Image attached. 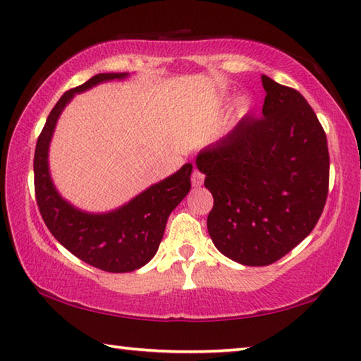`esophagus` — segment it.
<instances>
[{
	"mask_svg": "<svg viewBox=\"0 0 361 361\" xmlns=\"http://www.w3.org/2000/svg\"><path fill=\"white\" fill-rule=\"evenodd\" d=\"M203 180H205V175H203L199 169H194L192 170V175H191V181H192V186L199 188L203 185Z\"/></svg>",
	"mask_w": 361,
	"mask_h": 361,
	"instance_id": "34e87169",
	"label": "esophagus"
}]
</instances>
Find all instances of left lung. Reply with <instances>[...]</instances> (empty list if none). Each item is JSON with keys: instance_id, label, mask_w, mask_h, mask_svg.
Returning <instances> with one entry per match:
<instances>
[{"instance_id": "left-lung-1", "label": "left lung", "mask_w": 361, "mask_h": 361, "mask_svg": "<svg viewBox=\"0 0 361 361\" xmlns=\"http://www.w3.org/2000/svg\"><path fill=\"white\" fill-rule=\"evenodd\" d=\"M262 85V116H245L197 156L214 199L209 237L249 267L273 264L312 232L330 183L326 135L310 104L267 75Z\"/></svg>"}]
</instances>
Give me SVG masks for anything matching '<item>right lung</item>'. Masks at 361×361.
Listing matches in <instances>:
<instances>
[{
  "mask_svg": "<svg viewBox=\"0 0 361 361\" xmlns=\"http://www.w3.org/2000/svg\"><path fill=\"white\" fill-rule=\"evenodd\" d=\"M126 74H97L80 87L68 90L55 104L37 137L35 152V194L42 219L60 243L88 265L110 273L134 271L153 259L172 209L191 189L192 166L148 188L128 205L107 214L78 212L55 191L49 175L47 152L55 124L64 106L78 91H85Z\"/></svg>",
  "mask_w": 361,
  "mask_h": 361,
  "instance_id": "obj_1",
  "label": "right lung"
}]
</instances>
